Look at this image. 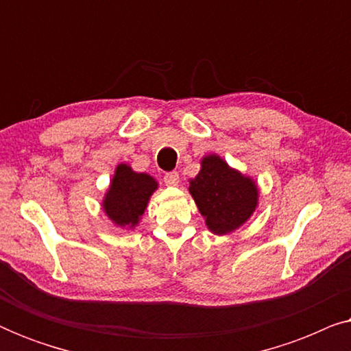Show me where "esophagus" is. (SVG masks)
I'll return each instance as SVG.
<instances>
[{
  "mask_svg": "<svg viewBox=\"0 0 351 351\" xmlns=\"http://www.w3.org/2000/svg\"><path fill=\"white\" fill-rule=\"evenodd\" d=\"M179 172L176 171H171V172H166L165 176V184L169 185V186H176L177 184H179Z\"/></svg>",
  "mask_w": 351,
  "mask_h": 351,
  "instance_id": "1",
  "label": "esophagus"
}]
</instances>
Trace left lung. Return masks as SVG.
Returning a JSON list of instances; mask_svg holds the SVG:
<instances>
[{
  "mask_svg": "<svg viewBox=\"0 0 351 351\" xmlns=\"http://www.w3.org/2000/svg\"><path fill=\"white\" fill-rule=\"evenodd\" d=\"M189 191L214 234L234 232L251 219L258 204L256 182L215 153L203 156L198 176L190 179Z\"/></svg>",
  "mask_w": 351,
  "mask_h": 351,
  "instance_id": "left-lung-1",
  "label": "left lung"
}]
</instances>
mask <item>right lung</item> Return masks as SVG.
I'll return each instance as SVG.
<instances>
[{
  "label": "right lung",
  "instance_id": "1",
  "mask_svg": "<svg viewBox=\"0 0 351 351\" xmlns=\"http://www.w3.org/2000/svg\"><path fill=\"white\" fill-rule=\"evenodd\" d=\"M156 189L158 182L152 176L132 171L131 166L121 162L102 199L104 213L119 228H136Z\"/></svg>",
  "mask_w": 351,
  "mask_h": 351
}]
</instances>
